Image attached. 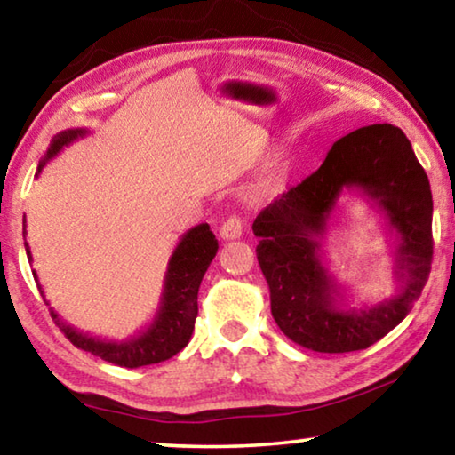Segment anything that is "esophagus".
<instances>
[{
    "mask_svg": "<svg viewBox=\"0 0 455 455\" xmlns=\"http://www.w3.org/2000/svg\"><path fill=\"white\" fill-rule=\"evenodd\" d=\"M243 235V220L241 217H228L225 222L220 225V236L225 238V241H236V238H241Z\"/></svg>",
    "mask_w": 455,
    "mask_h": 455,
    "instance_id": "obj_1",
    "label": "esophagus"
}]
</instances>
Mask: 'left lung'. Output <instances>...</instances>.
I'll return each mask as SVG.
<instances>
[{"mask_svg": "<svg viewBox=\"0 0 455 455\" xmlns=\"http://www.w3.org/2000/svg\"><path fill=\"white\" fill-rule=\"evenodd\" d=\"M355 188L396 233L398 291L371 307H349L320 257V238L343 189ZM429 180L397 126L373 124L339 138L319 171L260 211L252 233L271 291V313L292 343L319 353L367 349L402 323L431 271Z\"/></svg>", "mask_w": 455, "mask_h": 455, "instance_id": "left-lung-1", "label": "left lung"}]
</instances>
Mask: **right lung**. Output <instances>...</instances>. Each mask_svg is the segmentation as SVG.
Returning a JSON list of instances; mask_svg holds the SVG:
<instances>
[{
	"mask_svg": "<svg viewBox=\"0 0 455 455\" xmlns=\"http://www.w3.org/2000/svg\"><path fill=\"white\" fill-rule=\"evenodd\" d=\"M88 134L86 128H70L53 136L50 142V148L45 156L40 160L37 166V174L42 168L50 163L53 156H58L61 148L72 144ZM26 222V217H24ZM24 238H26V225H24ZM26 244L28 260H32V252ZM219 251V243L214 238L211 227L203 222V225L192 227L188 233H184L182 238L172 251V257L168 260V268L164 275L163 295H160L158 311L154 315L152 323L140 333L126 339V341H108V339L92 337L88 333L74 329L68 325L66 321L60 319L56 311L52 313V319L56 321L61 333L70 343L78 349H84L96 355L100 359L108 361V363L120 365V367H142L160 363L174 357L176 353L187 347L192 331H195V321L198 315V287L200 281L206 273V268L212 263L214 255ZM34 279L37 283V289L44 295L42 284L37 281V275L34 271ZM45 299V295H44ZM50 305V303H48Z\"/></svg>",
	"mask_w": 455,
	"mask_h": 455,
	"instance_id": "add662e5",
	"label": "right lung"
}]
</instances>
